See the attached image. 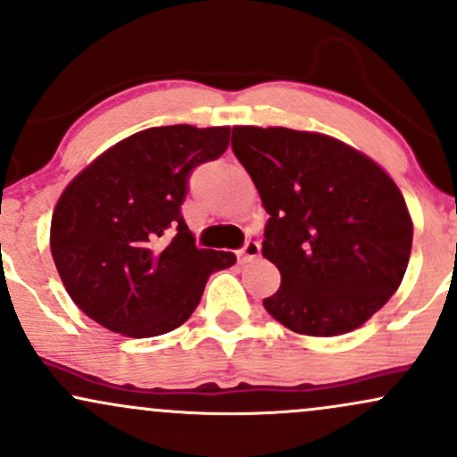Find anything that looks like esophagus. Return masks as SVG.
Returning <instances> with one entry per match:
<instances>
[{"mask_svg":"<svg viewBox=\"0 0 457 457\" xmlns=\"http://www.w3.org/2000/svg\"><path fill=\"white\" fill-rule=\"evenodd\" d=\"M255 258H260V243L258 240H249V243L238 251V262L240 264H249V262H253Z\"/></svg>","mask_w":457,"mask_h":457,"instance_id":"esophagus-1","label":"esophagus"}]
</instances>
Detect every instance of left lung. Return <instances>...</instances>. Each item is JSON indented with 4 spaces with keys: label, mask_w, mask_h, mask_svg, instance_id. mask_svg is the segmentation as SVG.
Here are the masks:
<instances>
[{
    "label": "left lung",
    "mask_w": 457,
    "mask_h": 457,
    "mask_svg": "<svg viewBox=\"0 0 457 457\" xmlns=\"http://www.w3.org/2000/svg\"><path fill=\"white\" fill-rule=\"evenodd\" d=\"M232 148L270 214L262 255L281 272L266 312L295 333L363 327L400 287L412 249L402 191L374 159L312 130L234 127Z\"/></svg>",
    "instance_id": "8db88e82"
}]
</instances>
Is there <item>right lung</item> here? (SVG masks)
<instances>
[{"instance_id":"1","label":"right lung","mask_w":457,"mask_h":457,"mask_svg":"<svg viewBox=\"0 0 457 457\" xmlns=\"http://www.w3.org/2000/svg\"><path fill=\"white\" fill-rule=\"evenodd\" d=\"M228 144L229 127L145 129L68 182L51 217V255L87 318L135 339L170 333L195 312L211 272L236 264L232 251L197 249L180 214L193 167Z\"/></svg>"}]
</instances>
